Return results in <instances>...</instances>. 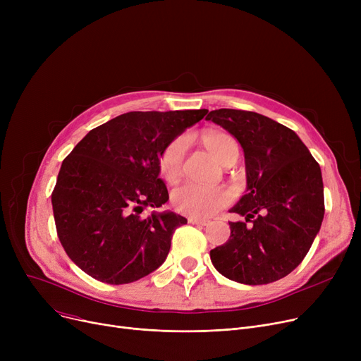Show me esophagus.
<instances>
[{"label": "esophagus", "mask_w": 361, "mask_h": 361, "mask_svg": "<svg viewBox=\"0 0 361 361\" xmlns=\"http://www.w3.org/2000/svg\"><path fill=\"white\" fill-rule=\"evenodd\" d=\"M188 224H193V225H207L209 224V221L207 219H200V218H195V216H188Z\"/></svg>", "instance_id": "esophagus-1"}]
</instances>
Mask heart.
I'll list each match as a JSON object with an SVG mask.
<instances>
[{"label":"heart","instance_id":"b5f03b06","mask_svg":"<svg viewBox=\"0 0 361 361\" xmlns=\"http://www.w3.org/2000/svg\"><path fill=\"white\" fill-rule=\"evenodd\" d=\"M204 146L221 162L238 157V145L235 139L222 131H207L202 137ZM185 150L183 137L171 143L161 157L159 168L165 180H176L181 173V164ZM176 209L195 218H206L230 202V193L221 187H206L195 183H185L174 188L171 196Z\"/></svg>","mask_w":361,"mask_h":361}]
</instances>
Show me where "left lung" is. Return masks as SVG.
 <instances>
[{"label":"left lung","mask_w":361,"mask_h":361,"mask_svg":"<svg viewBox=\"0 0 361 361\" xmlns=\"http://www.w3.org/2000/svg\"><path fill=\"white\" fill-rule=\"evenodd\" d=\"M233 135L245 159V195L230 212L231 235L211 250L231 281L262 286L287 276L310 250L325 215L322 171L295 131L262 114L221 108L207 114Z\"/></svg>","instance_id":"1"}]
</instances>
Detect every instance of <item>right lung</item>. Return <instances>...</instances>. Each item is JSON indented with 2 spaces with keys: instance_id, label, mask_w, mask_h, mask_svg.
<instances>
[{
  "instance_id": "obj_1",
  "label": "right lung",
  "mask_w": 361,
  "mask_h": 361,
  "mask_svg": "<svg viewBox=\"0 0 361 361\" xmlns=\"http://www.w3.org/2000/svg\"><path fill=\"white\" fill-rule=\"evenodd\" d=\"M207 109L133 111L90 130L63 161L52 192L56 233L68 257L101 282H135L165 262L187 219L154 211L168 202L165 149Z\"/></svg>"
}]
</instances>
